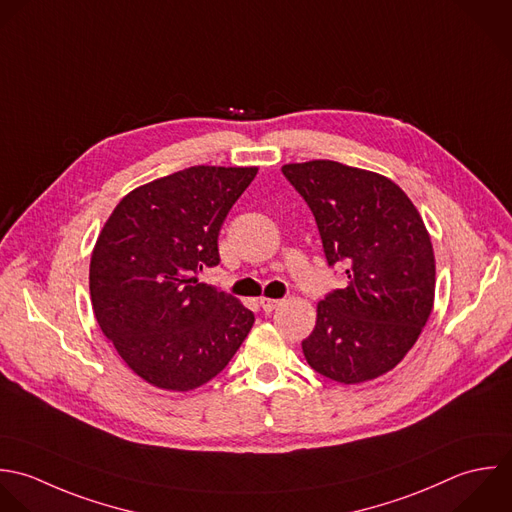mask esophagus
I'll return each instance as SVG.
<instances>
[{
	"instance_id": "esophagus-1",
	"label": "esophagus",
	"mask_w": 512,
	"mask_h": 512,
	"mask_svg": "<svg viewBox=\"0 0 512 512\" xmlns=\"http://www.w3.org/2000/svg\"><path fill=\"white\" fill-rule=\"evenodd\" d=\"M259 305H261V309H263L265 313H269V311H273V309L279 305V301H277V299H269V297H261V299H259Z\"/></svg>"
}]
</instances>
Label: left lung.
<instances>
[{"label":"left lung","mask_w":512,"mask_h":512,"mask_svg":"<svg viewBox=\"0 0 512 512\" xmlns=\"http://www.w3.org/2000/svg\"><path fill=\"white\" fill-rule=\"evenodd\" d=\"M305 199L329 267L345 289L317 305L301 343L311 369L345 385L395 369L417 343L435 301V253L427 227L391 179L329 159L281 167Z\"/></svg>","instance_id":"obj_1"}]
</instances>
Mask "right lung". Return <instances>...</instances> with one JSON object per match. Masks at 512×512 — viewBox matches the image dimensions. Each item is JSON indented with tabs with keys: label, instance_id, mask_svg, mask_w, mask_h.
<instances>
[{
	"label": "right lung",
	"instance_id": "1",
	"mask_svg": "<svg viewBox=\"0 0 512 512\" xmlns=\"http://www.w3.org/2000/svg\"><path fill=\"white\" fill-rule=\"evenodd\" d=\"M257 167L195 165L125 195L89 265L95 319L127 367L153 387L191 391L219 375L255 315L199 283L219 265V229Z\"/></svg>",
	"mask_w": 512,
	"mask_h": 512
}]
</instances>
